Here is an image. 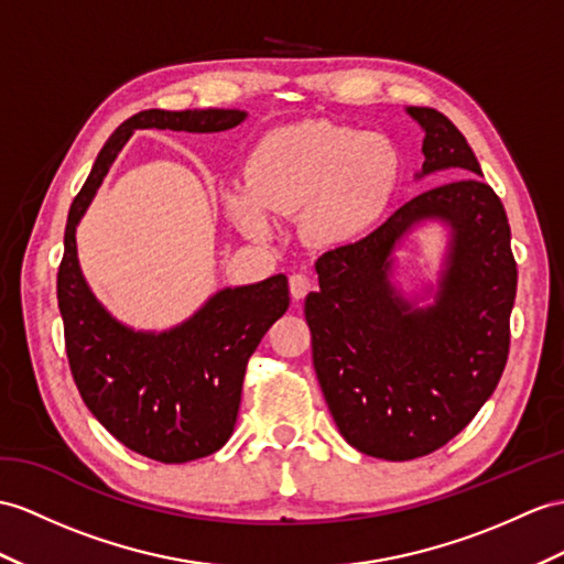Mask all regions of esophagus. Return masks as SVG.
I'll return each mask as SVG.
<instances>
[{"label":"esophagus","instance_id":"esophagus-1","mask_svg":"<svg viewBox=\"0 0 564 564\" xmlns=\"http://www.w3.org/2000/svg\"><path fill=\"white\" fill-rule=\"evenodd\" d=\"M311 290H313V282H311L308 274H304V272H294L292 274V278H290V292H292L294 301H301Z\"/></svg>","mask_w":564,"mask_h":564}]
</instances>
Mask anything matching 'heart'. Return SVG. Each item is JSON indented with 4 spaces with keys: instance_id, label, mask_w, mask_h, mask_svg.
I'll use <instances>...</instances> for the list:
<instances>
[{
    "instance_id": "obj_1",
    "label": "heart",
    "mask_w": 564,
    "mask_h": 564,
    "mask_svg": "<svg viewBox=\"0 0 564 564\" xmlns=\"http://www.w3.org/2000/svg\"><path fill=\"white\" fill-rule=\"evenodd\" d=\"M400 182L394 145L345 123L308 119L268 131L246 160V184L225 205L249 237H268L272 215H299L318 246H341L373 227Z\"/></svg>"
}]
</instances>
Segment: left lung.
Listing matches in <instances>:
<instances>
[{"instance_id":"obj_1","label":"left lung","mask_w":564,"mask_h":564,"mask_svg":"<svg viewBox=\"0 0 564 564\" xmlns=\"http://www.w3.org/2000/svg\"><path fill=\"white\" fill-rule=\"evenodd\" d=\"M406 112L425 133L416 176H462L411 198L366 239L323 253L321 290L304 308L315 376L339 433L388 462L431 455L486 404L510 354L517 294L510 223L474 150L437 109ZM429 218L451 227V249L434 304L416 307L389 280L391 253Z\"/></svg>"}]
</instances>
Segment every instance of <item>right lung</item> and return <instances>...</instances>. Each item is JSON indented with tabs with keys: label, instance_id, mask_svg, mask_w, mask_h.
<instances>
[{
	"label": "right lung",
	"instance_id": "1",
	"mask_svg": "<svg viewBox=\"0 0 564 564\" xmlns=\"http://www.w3.org/2000/svg\"><path fill=\"white\" fill-rule=\"evenodd\" d=\"M246 119L241 109H145L109 135L72 203L57 272L66 356L76 388L121 445L162 464L208 457L235 433L246 364L270 325L290 308L284 274L227 286L188 321L141 333L107 313L80 272L76 227L135 129L215 133Z\"/></svg>",
	"mask_w": 564,
	"mask_h": 564
}]
</instances>
